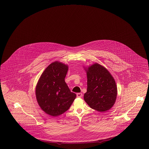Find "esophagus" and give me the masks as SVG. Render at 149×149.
<instances>
[{
    "label": "esophagus",
    "instance_id": "esophagus-1",
    "mask_svg": "<svg viewBox=\"0 0 149 149\" xmlns=\"http://www.w3.org/2000/svg\"><path fill=\"white\" fill-rule=\"evenodd\" d=\"M77 97H79V98H81V97L82 96V93H77Z\"/></svg>",
    "mask_w": 149,
    "mask_h": 149
}]
</instances>
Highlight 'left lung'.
<instances>
[{
    "mask_svg": "<svg viewBox=\"0 0 149 149\" xmlns=\"http://www.w3.org/2000/svg\"><path fill=\"white\" fill-rule=\"evenodd\" d=\"M87 89L84 100L93 109L104 112L111 108L117 96L115 81L108 70L98 63L87 71Z\"/></svg>",
    "mask_w": 149,
    "mask_h": 149,
    "instance_id": "1",
    "label": "left lung"
}]
</instances>
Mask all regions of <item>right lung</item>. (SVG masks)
<instances>
[{
	"instance_id": "1",
	"label": "right lung",
	"mask_w": 149,
	"mask_h": 149,
	"mask_svg": "<svg viewBox=\"0 0 149 149\" xmlns=\"http://www.w3.org/2000/svg\"><path fill=\"white\" fill-rule=\"evenodd\" d=\"M68 67L63 63H51L39 80L36 87L38 103L45 113L52 116L65 113L77 95L70 92L65 82Z\"/></svg>"
}]
</instances>
